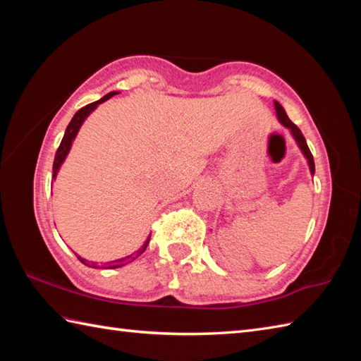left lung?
<instances>
[{
	"label": "left lung",
	"mask_w": 361,
	"mask_h": 361,
	"mask_svg": "<svg viewBox=\"0 0 361 361\" xmlns=\"http://www.w3.org/2000/svg\"><path fill=\"white\" fill-rule=\"evenodd\" d=\"M274 109H276V114H278L279 121L282 122L283 126L288 127V128L291 130V133H293L295 140H296L298 144H299V147H301V150L304 152V155L307 157L309 166H310V172H312V175H313V173H315V161H313V155H312V152H310V149H309L307 142H305V137H304V135L301 133V130H299V128L293 124V122H291V121L288 119L286 110L282 109V105H281L279 102H274Z\"/></svg>",
	"instance_id": "obj_1"
}]
</instances>
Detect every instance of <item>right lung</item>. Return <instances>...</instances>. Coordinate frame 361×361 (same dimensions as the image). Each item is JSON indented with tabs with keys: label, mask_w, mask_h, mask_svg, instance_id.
I'll return each instance as SVG.
<instances>
[{
	"label": "right lung",
	"mask_w": 361,
	"mask_h": 361,
	"mask_svg": "<svg viewBox=\"0 0 361 361\" xmlns=\"http://www.w3.org/2000/svg\"><path fill=\"white\" fill-rule=\"evenodd\" d=\"M114 94H118L116 91H111V93H109L106 96H104L102 99H99V101H96V102H91V104H88V105H85V106H82V109L74 114L73 116V119H71V122L70 124H68V127H66V130H65V135H63V140H62V142H60V145H59V149H57V152H56V158H54V166H52V176L54 178H56V175H57V171H59V167H60V164L63 163V159L66 158V155H68V152H70V149H71V144H73V141H74V137H75V135H78V132H79V128H80V126H82V122L85 121V118L88 116V114L93 111L96 106L99 105V104H102V102H105L106 99H110V97H113ZM149 240H150V237L147 239V242L144 243V247L142 248H140L137 251H135L133 255H130V256H127V257H122V259H118V260H111V262H106V268H119V267H124L126 264H128V262H132V260H135L137 256H141L142 252L145 251V248H147V245H149ZM78 256V255H75ZM78 259L80 260V262L83 264V265H87V267H91V268H99L94 262H88V260H85V259H82L80 256H78Z\"/></svg>",
	"instance_id": "add662e5"
}]
</instances>
